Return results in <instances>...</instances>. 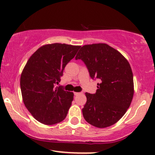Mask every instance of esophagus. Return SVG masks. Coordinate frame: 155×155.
Returning <instances> with one entry per match:
<instances>
[{"instance_id": "esophagus-1", "label": "esophagus", "mask_w": 155, "mask_h": 155, "mask_svg": "<svg viewBox=\"0 0 155 155\" xmlns=\"http://www.w3.org/2000/svg\"><path fill=\"white\" fill-rule=\"evenodd\" d=\"M80 92H74V95H76V96H77V95H80Z\"/></svg>"}]
</instances>
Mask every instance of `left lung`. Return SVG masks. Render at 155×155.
<instances>
[{
  "mask_svg": "<svg viewBox=\"0 0 155 155\" xmlns=\"http://www.w3.org/2000/svg\"><path fill=\"white\" fill-rule=\"evenodd\" d=\"M75 59L82 60L90 77L101 81L95 94L85 93L87 102L82 108L84 120L99 128L115 124L127 111L134 93L128 61L106 44L83 46Z\"/></svg>",
  "mask_w": 155,
  "mask_h": 155,
  "instance_id": "8db88e82",
  "label": "left lung"
}]
</instances>
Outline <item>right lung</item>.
<instances>
[{"label": "right lung", "instance_id": "1", "mask_svg": "<svg viewBox=\"0 0 155 155\" xmlns=\"http://www.w3.org/2000/svg\"><path fill=\"white\" fill-rule=\"evenodd\" d=\"M79 48L65 44H47L37 49L27 62L20 77L23 102L41 123L51 125L66 117L74 93L55 86Z\"/></svg>", "mask_w": 155, "mask_h": 155}]
</instances>
